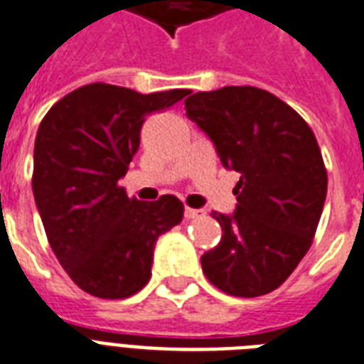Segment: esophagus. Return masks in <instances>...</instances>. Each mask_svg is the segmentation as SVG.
Masks as SVG:
<instances>
[{"mask_svg": "<svg viewBox=\"0 0 364 364\" xmlns=\"http://www.w3.org/2000/svg\"><path fill=\"white\" fill-rule=\"evenodd\" d=\"M184 216L188 218V220H193V218H201V216H205V210H201V208L186 207L184 208Z\"/></svg>", "mask_w": 364, "mask_h": 364, "instance_id": "esophagus-1", "label": "esophagus"}]
</instances>
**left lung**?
I'll return each mask as SVG.
<instances>
[{"label": "left lung", "mask_w": 364, "mask_h": 364, "mask_svg": "<svg viewBox=\"0 0 364 364\" xmlns=\"http://www.w3.org/2000/svg\"><path fill=\"white\" fill-rule=\"evenodd\" d=\"M222 165L241 174L232 214L213 213L220 243L203 272L232 296L267 294L311 247L326 199V171L314 131L289 104L256 87H224L186 98Z\"/></svg>", "instance_id": "obj_1"}]
</instances>
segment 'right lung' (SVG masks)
I'll list each match as a JSON object with an SVG mask.
<instances>
[{
	"label": "right lung",
	"mask_w": 364,
	"mask_h": 364,
	"mask_svg": "<svg viewBox=\"0 0 364 364\" xmlns=\"http://www.w3.org/2000/svg\"><path fill=\"white\" fill-rule=\"evenodd\" d=\"M188 89L140 92L91 83L58 100L33 146L32 190L50 249L81 290L129 298L151 277L159 235L182 222L174 196L129 199L119 182L146 117L188 97Z\"/></svg>",
	"instance_id": "obj_1"
}]
</instances>
